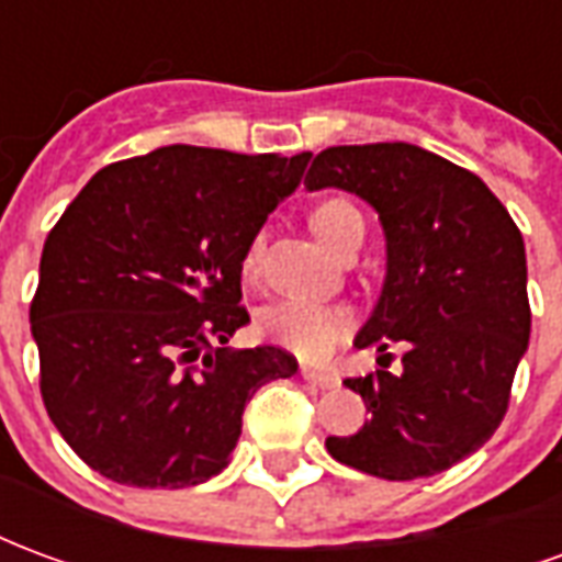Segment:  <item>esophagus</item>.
I'll list each match as a JSON object with an SVG mask.
<instances>
[{"mask_svg": "<svg viewBox=\"0 0 562 562\" xmlns=\"http://www.w3.org/2000/svg\"><path fill=\"white\" fill-rule=\"evenodd\" d=\"M301 376H304L310 385H316V389H337V385H340V376H337V373H330V370H316V367H301Z\"/></svg>", "mask_w": 562, "mask_h": 562, "instance_id": "obj_1", "label": "esophagus"}]
</instances>
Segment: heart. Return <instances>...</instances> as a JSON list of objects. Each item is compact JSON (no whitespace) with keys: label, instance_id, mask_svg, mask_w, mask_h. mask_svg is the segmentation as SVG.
<instances>
[{"label":"heart","instance_id":"heart-1","mask_svg":"<svg viewBox=\"0 0 562 562\" xmlns=\"http://www.w3.org/2000/svg\"><path fill=\"white\" fill-rule=\"evenodd\" d=\"M310 225L318 234L322 244H328L334 252H340L342 244L352 234L364 232V216L346 198H325L316 207L310 210ZM261 256H265V240L252 237L244 252V277L256 280L261 270ZM352 310L342 304H325V301H313V297H285L268 306L258 328L270 342H277L289 352L318 361L328 358L337 346H340L349 330H352Z\"/></svg>","mask_w":562,"mask_h":562}]
</instances>
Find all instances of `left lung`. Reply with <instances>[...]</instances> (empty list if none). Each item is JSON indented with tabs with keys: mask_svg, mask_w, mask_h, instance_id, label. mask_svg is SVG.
Returning a JSON list of instances; mask_svg holds the SVG:
<instances>
[{
	"mask_svg": "<svg viewBox=\"0 0 562 562\" xmlns=\"http://www.w3.org/2000/svg\"><path fill=\"white\" fill-rule=\"evenodd\" d=\"M306 161L310 192L334 186L376 210L389 256L355 337L379 370L346 379L373 415L355 436H328V454L389 482L436 475L479 451L508 409L530 342L524 237L475 173L415 144L328 147ZM389 345L404 349L401 374Z\"/></svg>",
	"mask_w": 562,
	"mask_h": 562,
	"instance_id": "1",
	"label": "left lung"
}]
</instances>
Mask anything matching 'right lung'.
<instances>
[{
    "label": "right lung",
    "instance_id": "1",
    "mask_svg": "<svg viewBox=\"0 0 562 562\" xmlns=\"http://www.w3.org/2000/svg\"><path fill=\"white\" fill-rule=\"evenodd\" d=\"M304 168L306 153L171 144L102 168L47 234L30 306L42 397L104 479L207 482L252 394L297 373L285 349L225 342L249 322L246 246Z\"/></svg>",
    "mask_w": 562,
    "mask_h": 562
}]
</instances>
